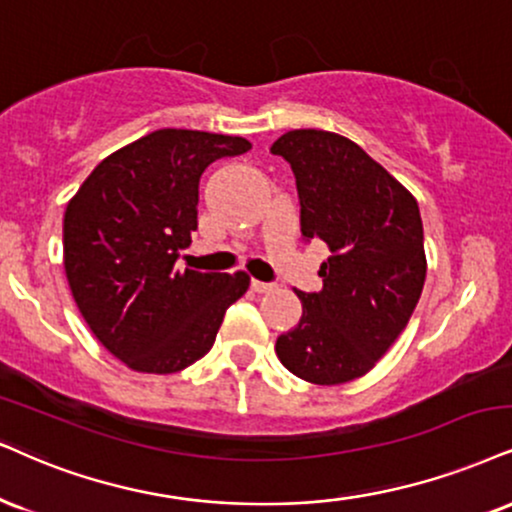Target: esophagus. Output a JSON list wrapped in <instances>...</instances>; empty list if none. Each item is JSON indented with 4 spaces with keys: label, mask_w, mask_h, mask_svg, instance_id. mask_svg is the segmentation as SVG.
Segmentation results:
<instances>
[{
    "label": "esophagus",
    "mask_w": 512,
    "mask_h": 512,
    "mask_svg": "<svg viewBox=\"0 0 512 512\" xmlns=\"http://www.w3.org/2000/svg\"><path fill=\"white\" fill-rule=\"evenodd\" d=\"M251 289L258 294H266V292H273L275 285L273 282H261V280H251Z\"/></svg>",
    "instance_id": "1"
}]
</instances>
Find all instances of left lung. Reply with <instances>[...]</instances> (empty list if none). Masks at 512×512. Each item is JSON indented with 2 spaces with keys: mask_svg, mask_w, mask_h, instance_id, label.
I'll list each match as a JSON object with an SVG mask.
<instances>
[{
  "mask_svg": "<svg viewBox=\"0 0 512 512\" xmlns=\"http://www.w3.org/2000/svg\"><path fill=\"white\" fill-rule=\"evenodd\" d=\"M296 178L301 237L330 258L323 289L296 292L299 325L277 337L282 365L313 384H344L375 368L408 325L427 275L413 194L356 142L327 130H289L270 147Z\"/></svg>",
  "mask_w": 512,
  "mask_h": 512,
  "instance_id": "1",
  "label": "left lung"
}]
</instances>
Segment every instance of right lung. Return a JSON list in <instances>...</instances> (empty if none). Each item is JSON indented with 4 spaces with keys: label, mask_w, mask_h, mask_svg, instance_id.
I'll return each instance as SVG.
<instances>
[{
    "label": "right lung",
    "mask_w": 512,
    "mask_h": 512,
    "mask_svg": "<svg viewBox=\"0 0 512 512\" xmlns=\"http://www.w3.org/2000/svg\"><path fill=\"white\" fill-rule=\"evenodd\" d=\"M244 137L163 128L92 170L63 216V268L82 318L118 361L170 375L211 351L249 275L178 270L197 230L199 178Z\"/></svg>",
    "instance_id": "obj_1"
}]
</instances>
